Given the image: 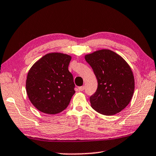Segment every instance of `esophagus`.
Instances as JSON below:
<instances>
[{"instance_id": "esophagus-1", "label": "esophagus", "mask_w": 156, "mask_h": 156, "mask_svg": "<svg viewBox=\"0 0 156 156\" xmlns=\"http://www.w3.org/2000/svg\"><path fill=\"white\" fill-rule=\"evenodd\" d=\"M84 89V86H81V87H78V90L80 91H83Z\"/></svg>"}]
</instances>
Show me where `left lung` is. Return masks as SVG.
<instances>
[{"instance_id": "8db88e82", "label": "left lung", "mask_w": 156, "mask_h": 156, "mask_svg": "<svg viewBox=\"0 0 156 156\" xmlns=\"http://www.w3.org/2000/svg\"><path fill=\"white\" fill-rule=\"evenodd\" d=\"M98 80L96 91L91 96V106L97 112L112 115L127 106L135 83L131 67L119 55L101 49L84 56Z\"/></svg>"}]
</instances>
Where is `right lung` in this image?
Instances as JSON below:
<instances>
[{"label":"right lung","instance_id":"1","mask_svg":"<svg viewBox=\"0 0 156 156\" xmlns=\"http://www.w3.org/2000/svg\"><path fill=\"white\" fill-rule=\"evenodd\" d=\"M72 57L49 53L35 62L29 71L26 91L37 109L47 114L65 110L75 94V84L68 69Z\"/></svg>","mask_w":156,"mask_h":156}]
</instances>
